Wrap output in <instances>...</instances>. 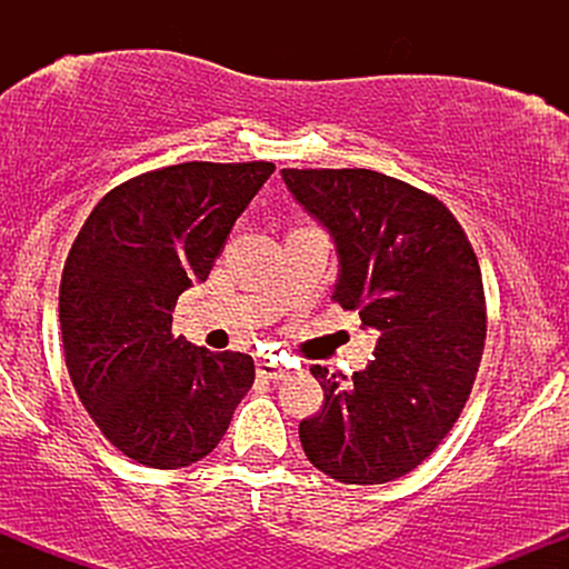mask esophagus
<instances>
[{"label":"esophagus","mask_w":569,"mask_h":569,"mask_svg":"<svg viewBox=\"0 0 569 569\" xmlns=\"http://www.w3.org/2000/svg\"><path fill=\"white\" fill-rule=\"evenodd\" d=\"M257 375L262 377V380H283V377H289V367L276 361V358H259Z\"/></svg>","instance_id":"esophagus-1"}]
</instances>
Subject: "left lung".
Instances as JSON below:
<instances>
[{"label":"left lung","mask_w":569,"mask_h":569,"mask_svg":"<svg viewBox=\"0 0 569 569\" xmlns=\"http://www.w3.org/2000/svg\"><path fill=\"white\" fill-rule=\"evenodd\" d=\"M289 192L329 230L331 299L377 335L356 375L310 371L323 409L299 422L307 460L345 485H385L430 457L466 407L487 339V305L466 232L422 189L367 168H283Z\"/></svg>","instance_id":"8db88e82"}]
</instances>
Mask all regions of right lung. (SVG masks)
<instances>
[{"label": "right lung", "mask_w": 569, "mask_h": 569, "mask_svg": "<svg viewBox=\"0 0 569 569\" xmlns=\"http://www.w3.org/2000/svg\"><path fill=\"white\" fill-rule=\"evenodd\" d=\"M272 162H181L122 181L63 264L61 337L82 407L130 460L211 455L253 385V358L171 335L176 299L206 280Z\"/></svg>", "instance_id": "add662e5"}]
</instances>
